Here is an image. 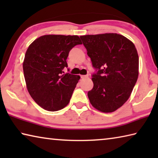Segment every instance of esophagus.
Listing matches in <instances>:
<instances>
[{"instance_id":"34e87169","label":"esophagus","mask_w":158,"mask_h":158,"mask_svg":"<svg viewBox=\"0 0 158 158\" xmlns=\"http://www.w3.org/2000/svg\"><path fill=\"white\" fill-rule=\"evenodd\" d=\"M89 77V75H81V79H84V78H88Z\"/></svg>"}]
</instances>
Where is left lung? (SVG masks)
<instances>
[{
	"mask_svg": "<svg viewBox=\"0 0 158 158\" xmlns=\"http://www.w3.org/2000/svg\"><path fill=\"white\" fill-rule=\"evenodd\" d=\"M95 73L88 93L93 106L113 112L130 98L139 75V56L135 44L117 33L81 36Z\"/></svg>",
	"mask_w": 158,
	"mask_h": 158,
	"instance_id": "8db88e82",
	"label": "left lung"
}]
</instances>
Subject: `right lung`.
I'll use <instances>...</instances> for the list:
<instances>
[{
  "mask_svg": "<svg viewBox=\"0 0 158 158\" xmlns=\"http://www.w3.org/2000/svg\"><path fill=\"white\" fill-rule=\"evenodd\" d=\"M81 44L77 35H46L28 47L23 63L26 86L45 110L58 111L68 105L80 77L65 74L63 69L68 68L69 51Z\"/></svg>",
  "mask_w": 158,
  "mask_h": 158,
  "instance_id": "1",
  "label": "right lung"
}]
</instances>
